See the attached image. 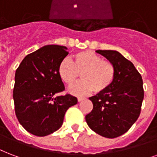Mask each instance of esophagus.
<instances>
[{
  "instance_id": "1",
  "label": "esophagus",
  "mask_w": 157,
  "mask_h": 157,
  "mask_svg": "<svg viewBox=\"0 0 157 157\" xmlns=\"http://www.w3.org/2000/svg\"><path fill=\"white\" fill-rule=\"evenodd\" d=\"M85 98H81V97H78V102H81V101H83V100H84Z\"/></svg>"
}]
</instances>
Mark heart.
I'll return each instance as SVG.
<instances>
[{
  "label": "heart",
  "mask_w": 157,
  "mask_h": 157,
  "mask_svg": "<svg viewBox=\"0 0 157 157\" xmlns=\"http://www.w3.org/2000/svg\"><path fill=\"white\" fill-rule=\"evenodd\" d=\"M80 74L83 80L69 88L70 94L77 96L93 91L100 94L113 83L115 68L111 62L89 50L78 52L73 56V61L64 59L59 65V75L68 85L76 82Z\"/></svg>",
  "instance_id": "b5f03b06"
}]
</instances>
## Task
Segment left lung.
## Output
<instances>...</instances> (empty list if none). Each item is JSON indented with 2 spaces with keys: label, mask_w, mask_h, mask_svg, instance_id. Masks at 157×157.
<instances>
[{
  "label": "left lung",
  "mask_w": 157,
  "mask_h": 157,
  "mask_svg": "<svg viewBox=\"0 0 157 157\" xmlns=\"http://www.w3.org/2000/svg\"><path fill=\"white\" fill-rule=\"evenodd\" d=\"M115 68V78L106 91L89 98L93 110L85 117L98 135L115 138L127 132L138 118L144 98L143 82L131 61L116 50H97Z\"/></svg>",
  "instance_id": "1"
}]
</instances>
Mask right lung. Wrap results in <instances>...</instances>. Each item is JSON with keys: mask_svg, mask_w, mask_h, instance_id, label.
I'll list each match as a JSON object with an SVG mask.
<instances>
[{"mask_svg": "<svg viewBox=\"0 0 157 157\" xmlns=\"http://www.w3.org/2000/svg\"><path fill=\"white\" fill-rule=\"evenodd\" d=\"M65 46L49 44L26 55L15 75L13 99L19 122L33 135L44 136L61 128L66 111L78 102L64 90L59 65L68 55Z\"/></svg>", "mask_w": 157, "mask_h": 157, "instance_id": "add662e5", "label": "right lung"}]
</instances>
